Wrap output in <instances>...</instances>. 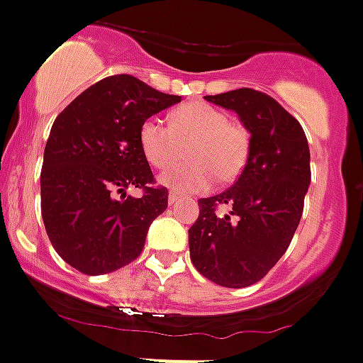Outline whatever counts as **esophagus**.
<instances>
[{"label":"esophagus","instance_id":"1","mask_svg":"<svg viewBox=\"0 0 363 363\" xmlns=\"http://www.w3.org/2000/svg\"><path fill=\"white\" fill-rule=\"evenodd\" d=\"M178 199H180V196H178L177 192H171L169 197H167V201H169V204H174Z\"/></svg>","mask_w":363,"mask_h":363}]
</instances>
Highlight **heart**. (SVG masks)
<instances>
[{"instance_id": "1", "label": "heart", "mask_w": 363, "mask_h": 363, "mask_svg": "<svg viewBox=\"0 0 363 363\" xmlns=\"http://www.w3.org/2000/svg\"><path fill=\"white\" fill-rule=\"evenodd\" d=\"M143 155L157 169L178 162L182 148L190 164L160 174L159 182L180 194L203 192L215 178L236 180L245 169L250 153L249 130L229 120V114L204 102H189L171 114L169 125L148 118L139 128Z\"/></svg>"}]
</instances>
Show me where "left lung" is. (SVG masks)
Segmentation results:
<instances>
[{
	"instance_id": "8db88e82",
	"label": "left lung",
	"mask_w": 363,
	"mask_h": 363,
	"mask_svg": "<svg viewBox=\"0 0 363 363\" xmlns=\"http://www.w3.org/2000/svg\"><path fill=\"white\" fill-rule=\"evenodd\" d=\"M204 99L238 114L250 132V153L233 186L197 201L190 259L215 284L247 288L291 243L311 185V152L298 120L267 93L240 88Z\"/></svg>"
}]
</instances>
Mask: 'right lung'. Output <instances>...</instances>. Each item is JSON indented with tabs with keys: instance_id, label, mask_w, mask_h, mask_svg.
Instances as JSON below:
<instances>
[{
	"instance_id": "1",
	"label": "right lung",
	"mask_w": 363,
	"mask_h": 363,
	"mask_svg": "<svg viewBox=\"0 0 363 363\" xmlns=\"http://www.w3.org/2000/svg\"><path fill=\"white\" fill-rule=\"evenodd\" d=\"M180 100L128 74L111 75L84 89L52 123L40 173L42 218L61 259L81 274H111L143 252L169 194L153 186L139 128ZM128 186L143 196H127Z\"/></svg>"
}]
</instances>
